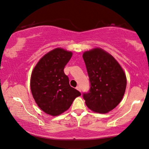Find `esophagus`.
<instances>
[{
  "label": "esophagus",
  "instance_id": "esophagus-1",
  "mask_svg": "<svg viewBox=\"0 0 149 149\" xmlns=\"http://www.w3.org/2000/svg\"><path fill=\"white\" fill-rule=\"evenodd\" d=\"M76 89H77L78 91H81V87H80V86H77V87H76Z\"/></svg>",
  "mask_w": 149,
  "mask_h": 149
}]
</instances>
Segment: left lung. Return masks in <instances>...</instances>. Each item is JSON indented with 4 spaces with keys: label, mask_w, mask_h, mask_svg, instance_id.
Here are the masks:
<instances>
[{
    "label": "left lung",
    "mask_w": 149,
    "mask_h": 149,
    "mask_svg": "<svg viewBox=\"0 0 149 149\" xmlns=\"http://www.w3.org/2000/svg\"><path fill=\"white\" fill-rule=\"evenodd\" d=\"M90 88L83 93L87 107L100 113L113 109L121 102L127 86L126 75L111 55L95 48L83 54Z\"/></svg>",
    "instance_id": "left-lung-1"
}]
</instances>
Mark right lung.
Segmentation results:
<instances>
[{"mask_svg": "<svg viewBox=\"0 0 149 149\" xmlns=\"http://www.w3.org/2000/svg\"><path fill=\"white\" fill-rule=\"evenodd\" d=\"M71 52L56 48L40 59L32 73L31 91L38 107L47 114L56 116L68 110L81 93L70 85L64 74Z\"/></svg>", "mask_w": 149, "mask_h": 149, "instance_id": "obj_1", "label": "right lung"}]
</instances>
